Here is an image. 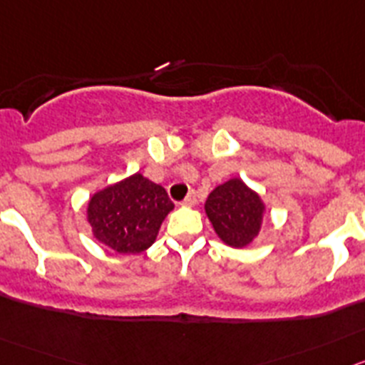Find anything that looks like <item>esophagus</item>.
<instances>
[{
    "label": "esophagus",
    "instance_id": "esophagus-1",
    "mask_svg": "<svg viewBox=\"0 0 365 365\" xmlns=\"http://www.w3.org/2000/svg\"><path fill=\"white\" fill-rule=\"evenodd\" d=\"M183 205H189V207L196 205V192H195V190H190L189 195L185 196V200H183Z\"/></svg>",
    "mask_w": 365,
    "mask_h": 365
}]
</instances>
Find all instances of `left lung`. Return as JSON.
Segmentation results:
<instances>
[{
	"label": "left lung",
	"instance_id": "obj_1",
	"mask_svg": "<svg viewBox=\"0 0 365 365\" xmlns=\"http://www.w3.org/2000/svg\"><path fill=\"white\" fill-rule=\"evenodd\" d=\"M205 212L225 244L244 247L260 231L264 203L255 190L235 178L212 190L205 202Z\"/></svg>",
	"mask_w": 365,
	"mask_h": 365
}]
</instances>
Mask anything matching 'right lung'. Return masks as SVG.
<instances>
[{
    "mask_svg": "<svg viewBox=\"0 0 365 365\" xmlns=\"http://www.w3.org/2000/svg\"><path fill=\"white\" fill-rule=\"evenodd\" d=\"M173 207L162 185L134 175L96 192L87 212L100 242L121 255H136L153 245Z\"/></svg>",
    "mask_w": 365,
    "mask_h": 365,
    "instance_id": "obj_1",
    "label": "right lung"
}]
</instances>
